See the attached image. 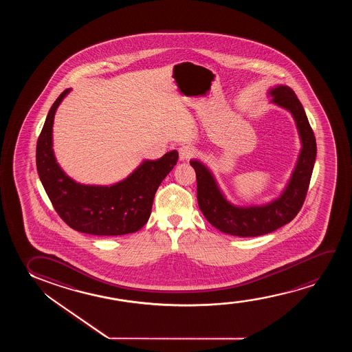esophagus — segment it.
<instances>
[{"mask_svg":"<svg viewBox=\"0 0 352 352\" xmlns=\"http://www.w3.org/2000/svg\"><path fill=\"white\" fill-rule=\"evenodd\" d=\"M178 151L180 161L190 160L192 157L193 154H195V150H193L192 146H190V145H183V146H180Z\"/></svg>","mask_w":352,"mask_h":352,"instance_id":"obj_1","label":"esophagus"}]
</instances>
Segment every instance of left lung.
I'll return each instance as SVG.
<instances>
[{
    "instance_id": "8db88e82",
    "label": "left lung",
    "mask_w": 352,
    "mask_h": 352,
    "mask_svg": "<svg viewBox=\"0 0 352 352\" xmlns=\"http://www.w3.org/2000/svg\"><path fill=\"white\" fill-rule=\"evenodd\" d=\"M270 102L289 111L294 116L302 149L289 183L279 197L262 206L238 207L227 201L212 172L198 160L190 164L197 178L198 206L210 225L226 234L257 236L278 230L294 220L303 206L316 160V140L294 90L286 85L272 87Z\"/></svg>"
}]
</instances>
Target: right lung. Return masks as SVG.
Masks as SVG:
<instances>
[{"mask_svg":"<svg viewBox=\"0 0 352 352\" xmlns=\"http://www.w3.org/2000/svg\"><path fill=\"white\" fill-rule=\"evenodd\" d=\"M69 91L66 89L54 102L37 140L36 164L44 190L60 217L76 231L102 236L137 232L149 220L155 193L177 164L178 151L156 161L145 160L111 186L74 182L58 166L53 150L54 116Z\"/></svg>","mask_w":352,"mask_h":352,"instance_id":"add662e5","label":"right lung"}]
</instances>
